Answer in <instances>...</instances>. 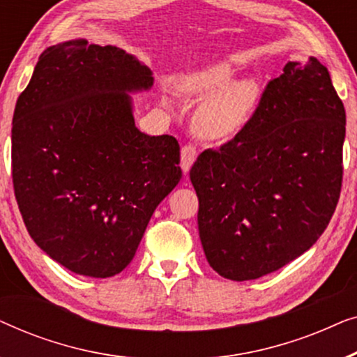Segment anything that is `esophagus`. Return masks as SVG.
<instances>
[{
  "instance_id": "1",
  "label": "esophagus",
  "mask_w": 357,
  "mask_h": 357,
  "mask_svg": "<svg viewBox=\"0 0 357 357\" xmlns=\"http://www.w3.org/2000/svg\"><path fill=\"white\" fill-rule=\"evenodd\" d=\"M180 155H182V170L185 174H187L190 167L193 165L195 160H197L198 149L195 148L193 144H185L182 148V153H180Z\"/></svg>"
}]
</instances>
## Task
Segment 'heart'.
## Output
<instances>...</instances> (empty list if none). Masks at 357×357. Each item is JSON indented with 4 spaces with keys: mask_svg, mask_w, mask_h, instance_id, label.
Returning a JSON list of instances; mask_svg holds the SVG:
<instances>
[{
    "mask_svg": "<svg viewBox=\"0 0 357 357\" xmlns=\"http://www.w3.org/2000/svg\"><path fill=\"white\" fill-rule=\"evenodd\" d=\"M231 82L226 68L193 73L178 79L177 86L192 99H208L199 107L197 128L204 138L221 139L237 133L255 105L257 87L250 81Z\"/></svg>",
    "mask_w": 357,
    "mask_h": 357,
    "instance_id": "b5f03b06",
    "label": "heart"
}]
</instances>
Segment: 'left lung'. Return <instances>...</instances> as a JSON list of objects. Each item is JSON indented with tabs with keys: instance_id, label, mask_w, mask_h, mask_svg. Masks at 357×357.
I'll list each match as a JSON object with an SVG mask.
<instances>
[{
	"instance_id": "1",
	"label": "left lung",
	"mask_w": 357,
	"mask_h": 357,
	"mask_svg": "<svg viewBox=\"0 0 357 357\" xmlns=\"http://www.w3.org/2000/svg\"><path fill=\"white\" fill-rule=\"evenodd\" d=\"M346 112L317 58L289 61L231 141L190 169L208 263L232 281L280 270L328 226L343 183Z\"/></svg>"
}]
</instances>
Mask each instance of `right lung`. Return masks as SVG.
Returning a JSON list of instances; mask_svg holds the SVG:
<instances>
[{
    "label": "right lung",
    "mask_w": 357,
    "mask_h": 357,
    "mask_svg": "<svg viewBox=\"0 0 357 357\" xmlns=\"http://www.w3.org/2000/svg\"><path fill=\"white\" fill-rule=\"evenodd\" d=\"M151 70L84 38L38 56L13 116L11 170L33 242L68 270L110 278L133 260L158 204L182 178L178 141L136 128L126 92Z\"/></svg>",
    "instance_id": "add662e5"
}]
</instances>
